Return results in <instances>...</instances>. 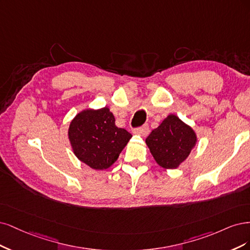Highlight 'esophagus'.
Masks as SVG:
<instances>
[{
	"instance_id": "1",
	"label": "esophagus",
	"mask_w": 250,
	"mask_h": 250,
	"mask_svg": "<svg viewBox=\"0 0 250 250\" xmlns=\"http://www.w3.org/2000/svg\"><path fill=\"white\" fill-rule=\"evenodd\" d=\"M148 131H149V126L147 125H144L142 126L136 127L134 130V133L137 135H140L142 137H146L148 134Z\"/></svg>"
}]
</instances>
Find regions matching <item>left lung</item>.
I'll return each instance as SVG.
<instances>
[{"mask_svg":"<svg viewBox=\"0 0 250 250\" xmlns=\"http://www.w3.org/2000/svg\"><path fill=\"white\" fill-rule=\"evenodd\" d=\"M146 142L160 166L174 169L194 147L196 135L178 116L170 114L148 135Z\"/></svg>","mask_w":250,"mask_h":250,"instance_id":"obj_1","label":"left lung"}]
</instances>
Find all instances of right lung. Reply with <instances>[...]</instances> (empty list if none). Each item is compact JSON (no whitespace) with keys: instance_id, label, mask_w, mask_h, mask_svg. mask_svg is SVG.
<instances>
[{"instance_id":"1","label":"right lung","mask_w":250,"mask_h":250,"mask_svg":"<svg viewBox=\"0 0 250 250\" xmlns=\"http://www.w3.org/2000/svg\"><path fill=\"white\" fill-rule=\"evenodd\" d=\"M68 137L79 160L102 170L115 162L132 135L115 125L113 114L104 107L79 113L70 123Z\"/></svg>"}]
</instances>
